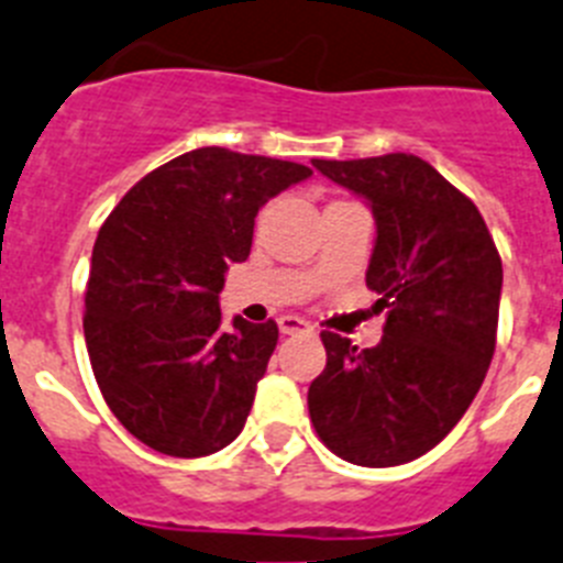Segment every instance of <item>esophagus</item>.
Returning <instances> with one entry per match:
<instances>
[{"label": "esophagus", "instance_id": "34e87169", "mask_svg": "<svg viewBox=\"0 0 563 563\" xmlns=\"http://www.w3.org/2000/svg\"><path fill=\"white\" fill-rule=\"evenodd\" d=\"M277 325H280V334H302V331H311V325L306 320H300V317H280L277 320Z\"/></svg>", "mask_w": 563, "mask_h": 563}]
</instances>
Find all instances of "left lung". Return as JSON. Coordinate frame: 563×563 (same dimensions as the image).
<instances>
[{"mask_svg":"<svg viewBox=\"0 0 563 563\" xmlns=\"http://www.w3.org/2000/svg\"><path fill=\"white\" fill-rule=\"evenodd\" d=\"M368 200L376 243L365 283L388 309L383 340L356 349L322 331L325 368L309 388L317 437L363 467L437 448L471 408L496 351L501 257L476 203L408 153L311 161Z\"/></svg>","mask_w":563,"mask_h":563,"instance_id":"1","label":"left lung"}]
</instances>
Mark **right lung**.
Returning a JSON list of instances; mask_svg holds the SVG:
<instances>
[{"instance_id": "obj_1", "label": "right lung", "mask_w": 563, "mask_h": 563, "mask_svg": "<svg viewBox=\"0 0 563 563\" xmlns=\"http://www.w3.org/2000/svg\"><path fill=\"white\" fill-rule=\"evenodd\" d=\"M309 166L200 146L158 166L110 212L92 246L85 340L101 397L153 451L198 459L246 424L277 322L221 325L229 263L254 218Z\"/></svg>"}]
</instances>
